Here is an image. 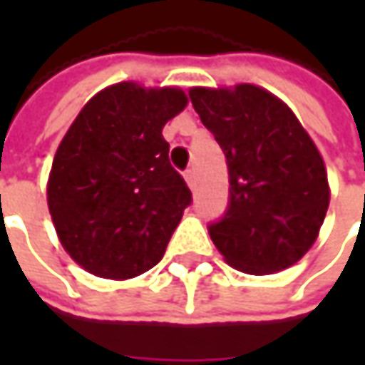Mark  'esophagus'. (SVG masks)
<instances>
[{"label":"esophagus","instance_id":"esophagus-1","mask_svg":"<svg viewBox=\"0 0 365 365\" xmlns=\"http://www.w3.org/2000/svg\"><path fill=\"white\" fill-rule=\"evenodd\" d=\"M185 180H187V185H189L190 189H195V185H197V175H195V170H192V168L185 170Z\"/></svg>","mask_w":365,"mask_h":365}]
</instances>
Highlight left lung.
I'll use <instances>...</instances> for the list:
<instances>
[{"mask_svg": "<svg viewBox=\"0 0 365 365\" xmlns=\"http://www.w3.org/2000/svg\"><path fill=\"white\" fill-rule=\"evenodd\" d=\"M190 103L215 135L230 173L225 213L209 235L233 268L272 274L315 244L329 207L319 150L294 113L254 85L190 89Z\"/></svg>", "mask_w": 365, "mask_h": 365, "instance_id": "8db88e82", "label": "left lung"}]
</instances>
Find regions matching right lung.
Masks as SVG:
<instances>
[{
    "instance_id": "add662e5",
    "label": "right lung",
    "mask_w": 365,
    "mask_h": 365,
    "mask_svg": "<svg viewBox=\"0 0 365 365\" xmlns=\"http://www.w3.org/2000/svg\"><path fill=\"white\" fill-rule=\"evenodd\" d=\"M185 106L180 89L120 83L68 128L50 170L48 209L63 247L87 272L125 280L164 256L192 203L162 135Z\"/></svg>"
}]
</instances>
